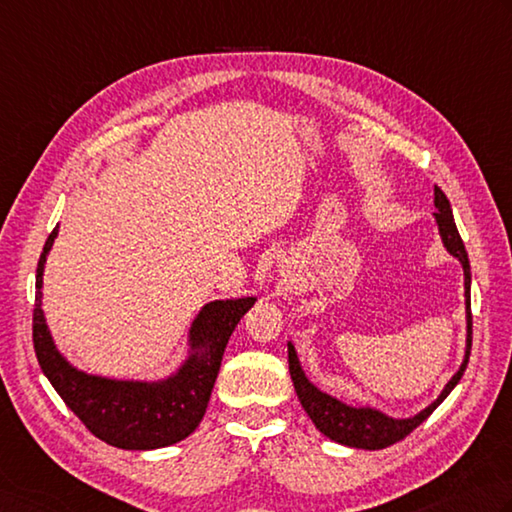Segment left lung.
I'll return each mask as SVG.
<instances>
[{"label":"left lung","instance_id":"obj_1","mask_svg":"<svg viewBox=\"0 0 512 512\" xmlns=\"http://www.w3.org/2000/svg\"><path fill=\"white\" fill-rule=\"evenodd\" d=\"M435 208L437 213H433V217L439 230V237H442V244L464 268L466 350H464L462 366H459L457 373L450 377V382L444 386V390L439 393V397L433 404H428L424 410H419V413L413 417H390L375 406H350L342 402V399L324 393L322 388H317L306 377L293 342H288V368H290V379H293V386L297 390L299 404L304 406L308 417L313 419V424L317 426L319 433L326 435L328 439H333L337 444L350 446V448L379 450L399 442V439H404L406 435L413 433V430L444 402V399L450 395V390L459 384V379H462L464 370L468 366L470 342H473V339H470V335H473V317H470V262H468V253L464 248L462 237H459V230L455 226V217H453V210H450L448 197L442 193V188L437 186H435Z\"/></svg>","mask_w":512,"mask_h":512}]
</instances>
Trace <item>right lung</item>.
Returning a JSON list of instances; mask_svg holds the SVG:
<instances>
[{"instance_id": "right-lung-1", "label": "right lung", "mask_w": 512, "mask_h": 512, "mask_svg": "<svg viewBox=\"0 0 512 512\" xmlns=\"http://www.w3.org/2000/svg\"><path fill=\"white\" fill-rule=\"evenodd\" d=\"M59 233L48 235L37 262L33 342L42 373L66 406L102 442L124 450H155L186 439L204 419L230 335L257 297L215 299L188 328L186 357L164 379H115L79 370L57 348L42 308L44 268Z\"/></svg>"}]
</instances>
